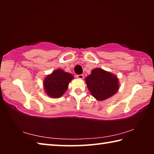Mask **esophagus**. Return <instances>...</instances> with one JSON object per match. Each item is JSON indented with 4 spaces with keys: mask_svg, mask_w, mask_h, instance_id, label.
<instances>
[{
    "mask_svg": "<svg viewBox=\"0 0 154 154\" xmlns=\"http://www.w3.org/2000/svg\"><path fill=\"white\" fill-rule=\"evenodd\" d=\"M83 75H77V78H78V79H83Z\"/></svg>",
    "mask_w": 154,
    "mask_h": 154,
    "instance_id": "1",
    "label": "esophagus"
}]
</instances>
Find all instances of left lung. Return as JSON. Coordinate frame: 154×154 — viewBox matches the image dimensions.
Wrapping results in <instances>:
<instances>
[{"label": "left lung", "instance_id": "1", "mask_svg": "<svg viewBox=\"0 0 154 154\" xmlns=\"http://www.w3.org/2000/svg\"><path fill=\"white\" fill-rule=\"evenodd\" d=\"M85 81L91 94L100 101L110 98L119 90L116 75L99 68L93 69Z\"/></svg>", "mask_w": 154, "mask_h": 154}]
</instances>
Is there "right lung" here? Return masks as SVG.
<instances>
[{
    "label": "right lung",
    "instance_id": "right-lung-1",
    "mask_svg": "<svg viewBox=\"0 0 154 154\" xmlns=\"http://www.w3.org/2000/svg\"><path fill=\"white\" fill-rule=\"evenodd\" d=\"M72 79L73 76L71 73L64 72L62 69L55 70L44 79L45 92L49 97H60L66 91L69 83Z\"/></svg>",
    "mask_w": 154,
    "mask_h": 154
}]
</instances>
